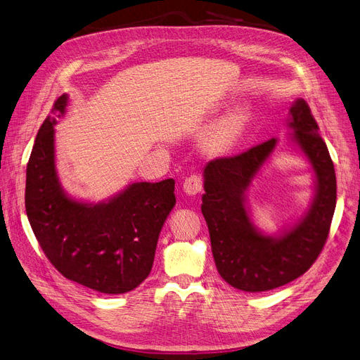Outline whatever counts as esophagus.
I'll use <instances>...</instances> for the list:
<instances>
[{"instance_id": "34e87169", "label": "esophagus", "mask_w": 360, "mask_h": 360, "mask_svg": "<svg viewBox=\"0 0 360 360\" xmlns=\"http://www.w3.org/2000/svg\"><path fill=\"white\" fill-rule=\"evenodd\" d=\"M184 193L188 195H195L203 190V179L200 175H191L184 181Z\"/></svg>"}]
</instances>
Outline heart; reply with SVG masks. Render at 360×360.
Here are the masks:
<instances>
[{"label":"heart","mask_w":360,"mask_h":360,"mask_svg":"<svg viewBox=\"0 0 360 360\" xmlns=\"http://www.w3.org/2000/svg\"><path fill=\"white\" fill-rule=\"evenodd\" d=\"M243 129H245V117L240 112L230 113L207 133L205 146L211 154L226 153L236 145Z\"/></svg>","instance_id":"b5f03b06"}]
</instances>
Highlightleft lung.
<instances>
[{"label": "left lung", "mask_w": 360, "mask_h": 360, "mask_svg": "<svg viewBox=\"0 0 360 360\" xmlns=\"http://www.w3.org/2000/svg\"><path fill=\"white\" fill-rule=\"evenodd\" d=\"M292 141L316 175V194L299 223L280 236H266L252 224L245 191L278 141L269 139L245 153L210 161L203 170L202 214L210 229L215 266L223 280L243 292H266L304 275L326 243L336 205V176L326 143L308 103L290 108Z\"/></svg>", "instance_id": "obj_1"}]
</instances>
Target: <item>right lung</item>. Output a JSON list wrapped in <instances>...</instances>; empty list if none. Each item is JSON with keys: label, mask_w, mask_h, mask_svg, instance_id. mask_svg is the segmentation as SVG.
Wrapping results in <instances>:
<instances>
[{"label": "right lung", "mask_w": 360, "mask_h": 360, "mask_svg": "<svg viewBox=\"0 0 360 360\" xmlns=\"http://www.w3.org/2000/svg\"><path fill=\"white\" fill-rule=\"evenodd\" d=\"M68 97L53 103L27 166L25 210L31 229L55 269L106 295L136 288L153 269L161 227L176 203L175 181L134 182L108 202L68 197L55 169V118Z\"/></svg>", "instance_id": "right-lung-1"}]
</instances>
